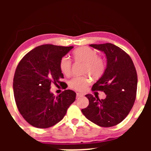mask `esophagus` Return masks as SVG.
I'll use <instances>...</instances> for the list:
<instances>
[{
	"mask_svg": "<svg viewBox=\"0 0 151 151\" xmlns=\"http://www.w3.org/2000/svg\"><path fill=\"white\" fill-rule=\"evenodd\" d=\"M84 96V94L83 93H77V98H79V97H81V96Z\"/></svg>",
	"mask_w": 151,
	"mask_h": 151,
	"instance_id": "obj_1",
	"label": "esophagus"
}]
</instances>
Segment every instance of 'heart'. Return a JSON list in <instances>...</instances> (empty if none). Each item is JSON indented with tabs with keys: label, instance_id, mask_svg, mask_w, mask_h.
Instances as JSON below:
<instances>
[{
	"label": "heart",
	"instance_id": "b5f03b06",
	"mask_svg": "<svg viewBox=\"0 0 151 151\" xmlns=\"http://www.w3.org/2000/svg\"><path fill=\"white\" fill-rule=\"evenodd\" d=\"M74 60L82 62L81 73L84 75L72 78L69 81L71 89L76 91H84L91 82V79L97 80L102 77L106 70V61L103 57L97 55V52L89 47L83 46L77 48L72 52ZM60 68L62 74L70 75L72 70V61L67 57H63L60 60Z\"/></svg>",
	"mask_w": 151,
	"mask_h": 151
}]
</instances>
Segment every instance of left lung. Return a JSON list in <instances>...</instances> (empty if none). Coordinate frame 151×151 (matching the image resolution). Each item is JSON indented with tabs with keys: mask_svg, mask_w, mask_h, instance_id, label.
<instances>
[{
	"mask_svg": "<svg viewBox=\"0 0 151 151\" xmlns=\"http://www.w3.org/2000/svg\"><path fill=\"white\" fill-rule=\"evenodd\" d=\"M104 52L107 58L104 74L91 90L104 91V99L86 94L89 106L81 109L87 119L101 127H111L121 123L131 111L136 97L138 77L131 57L111 43L90 45Z\"/></svg>",
	"mask_w": 151,
	"mask_h": 151,
	"instance_id": "1",
	"label": "left lung"
}]
</instances>
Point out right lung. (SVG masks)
<instances>
[{"instance_id": "right-lung-1", "label": "right lung", "mask_w": 151, "mask_h": 151, "mask_svg": "<svg viewBox=\"0 0 151 151\" xmlns=\"http://www.w3.org/2000/svg\"><path fill=\"white\" fill-rule=\"evenodd\" d=\"M72 48L42 45L26 54L17 66L13 78L15 101L22 116L34 127L47 129L58 124L75 101L72 90H65L58 96L50 91L52 83H64L60 81L64 76L60 62Z\"/></svg>"}]
</instances>
